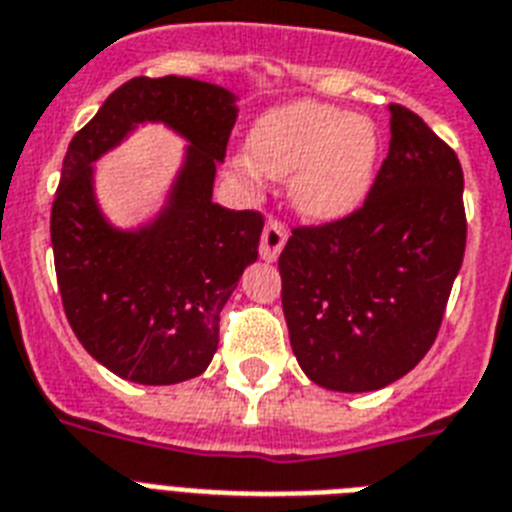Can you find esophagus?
I'll return each instance as SVG.
<instances>
[{"instance_id":"1","label":"esophagus","mask_w":512,"mask_h":512,"mask_svg":"<svg viewBox=\"0 0 512 512\" xmlns=\"http://www.w3.org/2000/svg\"><path fill=\"white\" fill-rule=\"evenodd\" d=\"M286 228L278 223V220L270 218L263 228V239H260V257L273 263L278 255H281V249L286 244Z\"/></svg>"}]
</instances>
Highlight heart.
<instances>
[{
	"mask_svg": "<svg viewBox=\"0 0 512 512\" xmlns=\"http://www.w3.org/2000/svg\"><path fill=\"white\" fill-rule=\"evenodd\" d=\"M247 157L263 176H292L294 207L305 218L331 223L355 213L368 197L378 134L368 118L326 102L299 99L255 120L247 136ZM251 166L239 162V173L247 181H255Z\"/></svg>",
	"mask_w": 512,
	"mask_h": 512,
	"instance_id": "b5f03b06",
	"label": "heart"
}]
</instances>
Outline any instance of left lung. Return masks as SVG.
<instances>
[{
	"mask_svg": "<svg viewBox=\"0 0 512 512\" xmlns=\"http://www.w3.org/2000/svg\"><path fill=\"white\" fill-rule=\"evenodd\" d=\"M363 207L294 228L281 305L299 368L334 392H373L431 350L463 265L465 207L458 155L402 105Z\"/></svg>",
	"mask_w": 512,
	"mask_h": 512,
	"instance_id": "left-lung-1",
	"label": "left lung"
}]
</instances>
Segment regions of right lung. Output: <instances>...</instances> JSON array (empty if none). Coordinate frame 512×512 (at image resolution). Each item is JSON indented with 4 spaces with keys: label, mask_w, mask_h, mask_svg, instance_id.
I'll return each instance as SVG.
<instances>
[{
    "label": "right lung",
    "mask_w": 512,
    "mask_h": 512,
    "mask_svg": "<svg viewBox=\"0 0 512 512\" xmlns=\"http://www.w3.org/2000/svg\"><path fill=\"white\" fill-rule=\"evenodd\" d=\"M236 97L194 78H131L73 136L52 202L62 307L97 363L134 384H181L218 350L220 310L257 260L263 215L213 202ZM139 122H165L190 141L158 218L136 232L98 210L93 162Z\"/></svg>",
    "instance_id": "obj_1"
}]
</instances>
